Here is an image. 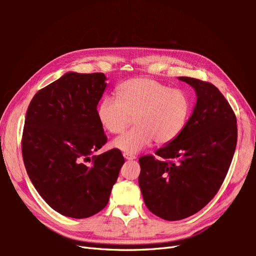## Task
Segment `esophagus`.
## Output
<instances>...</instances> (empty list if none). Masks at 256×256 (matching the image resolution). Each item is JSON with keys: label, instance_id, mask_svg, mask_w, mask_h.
Here are the masks:
<instances>
[{"label": "esophagus", "instance_id": "1", "mask_svg": "<svg viewBox=\"0 0 256 256\" xmlns=\"http://www.w3.org/2000/svg\"><path fill=\"white\" fill-rule=\"evenodd\" d=\"M124 157H125V159H127V160H134L136 158V154H128V152H124Z\"/></svg>", "mask_w": 256, "mask_h": 256}]
</instances>
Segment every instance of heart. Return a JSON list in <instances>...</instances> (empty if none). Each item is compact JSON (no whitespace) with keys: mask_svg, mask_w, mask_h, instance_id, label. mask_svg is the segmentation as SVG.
I'll use <instances>...</instances> for the list:
<instances>
[{"mask_svg":"<svg viewBox=\"0 0 256 256\" xmlns=\"http://www.w3.org/2000/svg\"><path fill=\"white\" fill-rule=\"evenodd\" d=\"M118 98L106 96L97 108L100 125L110 134H120L134 118L136 127L118 136L112 146L124 152L136 154L154 142L171 143L187 124L191 102L180 88L152 78H134L120 83Z\"/></svg>","mask_w":256,"mask_h":256,"instance_id":"1","label":"heart"}]
</instances>
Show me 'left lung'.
Listing matches in <instances>:
<instances>
[{
	"instance_id": "obj_1",
	"label": "left lung",
	"mask_w": 256,
	"mask_h": 256,
	"mask_svg": "<svg viewBox=\"0 0 256 256\" xmlns=\"http://www.w3.org/2000/svg\"><path fill=\"white\" fill-rule=\"evenodd\" d=\"M180 80L196 92V104L182 132L154 154L138 159V186L150 210L168 221L196 214L219 191L237 143L236 115L214 84Z\"/></svg>"
}]
</instances>
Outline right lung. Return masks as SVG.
<instances>
[{"mask_svg": "<svg viewBox=\"0 0 256 256\" xmlns=\"http://www.w3.org/2000/svg\"><path fill=\"white\" fill-rule=\"evenodd\" d=\"M106 80L102 72H67L28 108L21 140L28 175L48 205L70 218L102 210L125 162L118 148L94 154L108 141L97 118Z\"/></svg>", "mask_w": 256, "mask_h": 256, "instance_id": "1", "label": "right lung"}]
</instances>
